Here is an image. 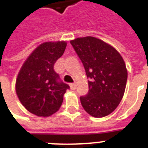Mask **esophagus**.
<instances>
[{
    "label": "esophagus",
    "mask_w": 148,
    "mask_h": 148,
    "mask_svg": "<svg viewBox=\"0 0 148 148\" xmlns=\"http://www.w3.org/2000/svg\"><path fill=\"white\" fill-rule=\"evenodd\" d=\"M70 87H71V90H75V89H76V84H70Z\"/></svg>",
    "instance_id": "obj_1"
}]
</instances>
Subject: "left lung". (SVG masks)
Here are the masks:
<instances>
[{
    "label": "left lung",
    "instance_id": "left-lung-1",
    "mask_svg": "<svg viewBox=\"0 0 148 148\" xmlns=\"http://www.w3.org/2000/svg\"><path fill=\"white\" fill-rule=\"evenodd\" d=\"M83 64L88 80V94L81 105L90 115L103 117L116 109L124 96L127 71L117 50L94 37L71 40Z\"/></svg>",
    "mask_w": 148,
    "mask_h": 148
}]
</instances>
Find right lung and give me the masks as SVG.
I'll return each instance as SVG.
<instances>
[{"label":"right lung","instance_id":"add662e5","mask_svg":"<svg viewBox=\"0 0 148 148\" xmlns=\"http://www.w3.org/2000/svg\"><path fill=\"white\" fill-rule=\"evenodd\" d=\"M66 46L64 41L41 44L27 58L17 75V97L27 110L37 116L48 117L58 111L70 88L53 69Z\"/></svg>","mask_w":148,"mask_h":148}]
</instances>
